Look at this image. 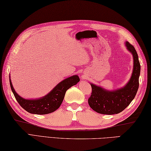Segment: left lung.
I'll return each instance as SVG.
<instances>
[{"mask_svg":"<svg viewBox=\"0 0 151 151\" xmlns=\"http://www.w3.org/2000/svg\"><path fill=\"white\" fill-rule=\"evenodd\" d=\"M127 50L132 54L133 68L131 78L124 86L114 90L90 83L92 92L88 104L93 110L101 114L112 115L122 112L134 99L139 88L141 65L135 47L128 42L125 43Z\"/></svg>","mask_w":151,"mask_h":151,"instance_id":"1","label":"left lung"}]
</instances>
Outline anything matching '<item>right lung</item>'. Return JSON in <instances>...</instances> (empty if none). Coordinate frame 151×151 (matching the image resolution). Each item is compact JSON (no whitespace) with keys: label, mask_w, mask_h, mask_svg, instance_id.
Wrapping results in <instances>:
<instances>
[{"label":"right lung","mask_w":151,"mask_h":151,"mask_svg":"<svg viewBox=\"0 0 151 151\" xmlns=\"http://www.w3.org/2000/svg\"><path fill=\"white\" fill-rule=\"evenodd\" d=\"M9 78L11 90L19 104L29 113L37 115L48 114L57 110L63 101L67 90L80 81L78 75H73L60 82L44 96L35 99H25L15 91L10 75Z\"/></svg>","instance_id":"add662e5"}]
</instances>
